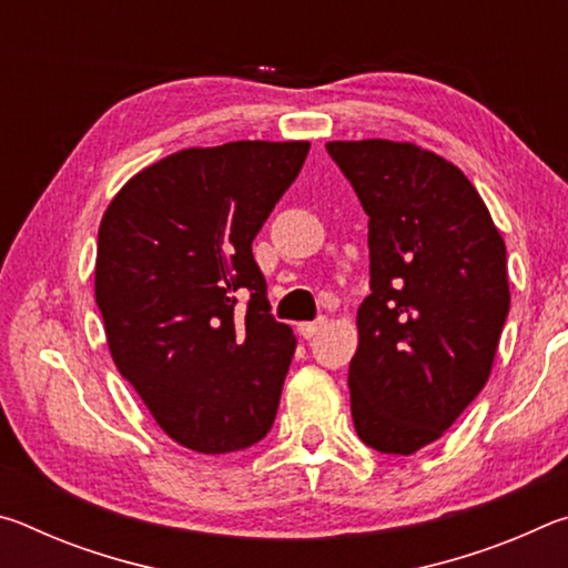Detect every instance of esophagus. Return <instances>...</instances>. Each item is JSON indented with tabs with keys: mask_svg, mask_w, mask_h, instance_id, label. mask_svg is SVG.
Returning <instances> with one entry per match:
<instances>
[{
	"mask_svg": "<svg viewBox=\"0 0 568 568\" xmlns=\"http://www.w3.org/2000/svg\"><path fill=\"white\" fill-rule=\"evenodd\" d=\"M325 325H328V321H325V318H318V321H313V323H301V325H297V333H301L303 338L311 341L313 335H318L325 328Z\"/></svg>",
	"mask_w": 568,
	"mask_h": 568,
	"instance_id": "obj_1",
	"label": "esophagus"
}]
</instances>
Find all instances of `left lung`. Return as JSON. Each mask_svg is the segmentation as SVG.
Wrapping results in <instances>:
<instances>
[{"label":"left lung","mask_w":568,"mask_h":568,"mask_svg":"<svg viewBox=\"0 0 568 568\" xmlns=\"http://www.w3.org/2000/svg\"><path fill=\"white\" fill-rule=\"evenodd\" d=\"M368 215L371 295L348 368L365 446L434 444L491 376L508 303L506 245L454 162L410 142L325 145Z\"/></svg>","instance_id":"1"}]
</instances>
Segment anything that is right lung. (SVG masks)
<instances>
[{
  "instance_id": "add662e5",
  "label": "right lung",
  "mask_w": 568,
  "mask_h": 568,
  "mask_svg": "<svg viewBox=\"0 0 568 568\" xmlns=\"http://www.w3.org/2000/svg\"><path fill=\"white\" fill-rule=\"evenodd\" d=\"M311 142L190 148L138 172L104 210L94 297L112 361L165 434L227 454L271 430L295 353L253 257ZM247 290L245 312L236 293Z\"/></svg>"
}]
</instances>
